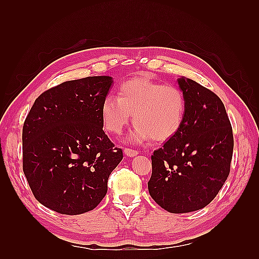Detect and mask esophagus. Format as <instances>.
I'll return each instance as SVG.
<instances>
[{
    "label": "esophagus",
    "instance_id": "1",
    "mask_svg": "<svg viewBox=\"0 0 259 259\" xmlns=\"http://www.w3.org/2000/svg\"><path fill=\"white\" fill-rule=\"evenodd\" d=\"M123 152H124V155L128 156V157H135V156H137V155H138V153H139L137 150L129 149V148H124Z\"/></svg>",
    "mask_w": 259,
    "mask_h": 259
}]
</instances>
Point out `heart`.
Instances as JSON below:
<instances>
[{"instance_id": "heart-1", "label": "heart", "mask_w": 259, "mask_h": 259, "mask_svg": "<svg viewBox=\"0 0 259 259\" xmlns=\"http://www.w3.org/2000/svg\"><path fill=\"white\" fill-rule=\"evenodd\" d=\"M100 111L104 129L110 134L122 133L134 114L136 125L129 138L131 142L140 144L150 138L162 142L183 128L187 100L177 85L135 78L121 83L118 98L111 95L104 98Z\"/></svg>"}]
</instances>
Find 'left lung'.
<instances>
[{
    "label": "left lung",
    "instance_id": "left-lung-1",
    "mask_svg": "<svg viewBox=\"0 0 259 259\" xmlns=\"http://www.w3.org/2000/svg\"><path fill=\"white\" fill-rule=\"evenodd\" d=\"M187 114L183 128L151 156V198L172 213L210 203L226 181L233 158V129L223 101L196 81L181 76Z\"/></svg>",
    "mask_w": 259,
    "mask_h": 259
}]
</instances>
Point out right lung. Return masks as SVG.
I'll use <instances>...</instances> for the list:
<instances>
[{
  "instance_id": "add662e5",
  "label": "right lung",
  "mask_w": 259,
  "mask_h": 259,
  "mask_svg": "<svg viewBox=\"0 0 259 259\" xmlns=\"http://www.w3.org/2000/svg\"><path fill=\"white\" fill-rule=\"evenodd\" d=\"M111 76L67 81L43 92L24 121L23 171L36 200L63 214L95 209L122 160L103 131L101 104Z\"/></svg>"
}]
</instances>
